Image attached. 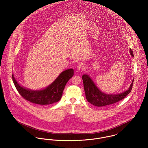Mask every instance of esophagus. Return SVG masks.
I'll use <instances>...</instances> for the list:
<instances>
[{
	"mask_svg": "<svg viewBox=\"0 0 148 148\" xmlns=\"http://www.w3.org/2000/svg\"><path fill=\"white\" fill-rule=\"evenodd\" d=\"M84 65L83 63H79L77 65V68L78 70H83L84 69Z\"/></svg>",
	"mask_w": 148,
	"mask_h": 148,
	"instance_id": "1",
	"label": "esophagus"
}]
</instances>
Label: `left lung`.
<instances>
[{
  "label": "left lung",
  "instance_id": "1",
  "mask_svg": "<svg viewBox=\"0 0 148 148\" xmlns=\"http://www.w3.org/2000/svg\"><path fill=\"white\" fill-rule=\"evenodd\" d=\"M130 52L131 55L134 56L132 49H130ZM82 79L85 97L87 101L92 105L96 106L110 105L124 99L131 92L134 82L133 79L129 88L124 92L117 95H108L100 90L95 85L92 80L87 75H84L82 76Z\"/></svg>",
  "mask_w": 148,
  "mask_h": 148
}]
</instances>
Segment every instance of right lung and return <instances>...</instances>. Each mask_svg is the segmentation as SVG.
I'll return each mask as SVG.
<instances>
[{"label": "right lung", "instance_id": "obj_1", "mask_svg": "<svg viewBox=\"0 0 148 148\" xmlns=\"http://www.w3.org/2000/svg\"><path fill=\"white\" fill-rule=\"evenodd\" d=\"M73 69H69L62 72L49 86L40 90L25 89L17 82L12 75L14 85L21 96L26 100L39 105H49L59 101L68 81L73 76Z\"/></svg>", "mask_w": 148, "mask_h": 148}]
</instances>
